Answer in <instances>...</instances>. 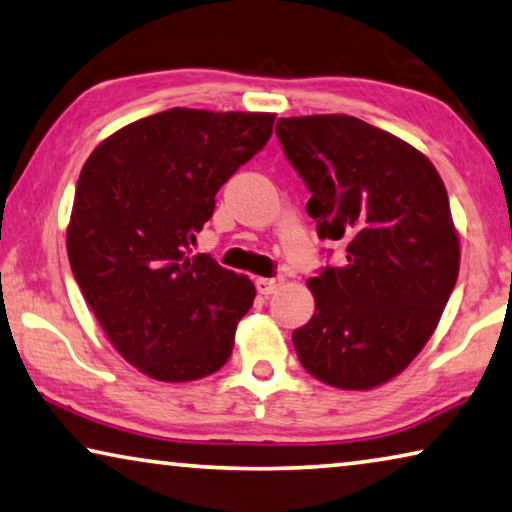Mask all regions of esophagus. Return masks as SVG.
Returning a JSON list of instances; mask_svg holds the SVG:
<instances>
[{"instance_id":"1","label":"esophagus","mask_w":512,"mask_h":512,"mask_svg":"<svg viewBox=\"0 0 512 512\" xmlns=\"http://www.w3.org/2000/svg\"><path fill=\"white\" fill-rule=\"evenodd\" d=\"M282 282H285V280H282L280 276H276V278H257L255 280V287H257L259 294L269 296L273 292H278V289L282 287Z\"/></svg>"}]
</instances>
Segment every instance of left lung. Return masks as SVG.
<instances>
[{
  "mask_svg": "<svg viewBox=\"0 0 512 512\" xmlns=\"http://www.w3.org/2000/svg\"><path fill=\"white\" fill-rule=\"evenodd\" d=\"M276 135L319 239L347 246L342 266L308 278L315 315L292 333L296 356L342 391L386 384L430 340L460 273L444 181L411 144L347 114L278 119Z\"/></svg>",
  "mask_w": 512,
  "mask_h": 512,
  "instance_id": "obj_1",
  "label": "left lung"
}]
</instances>
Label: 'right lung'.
Listing matches in <instances>:
<instances>
[{
  "instance_id": "1",
  "label": "right lung",
  "mask_w": 512,
  "mask_h": 512,
  "mask_svg": "<svg viewBox=\"0 0 512 512\" xmlns=\"http://www.w3.org/2000/svg\"><path fill=\"white\" fill-rule=\"evenodd\" d=\"M273 119L172 108L110 135L82 167L68 262L114 349L151 379H202L232 354L255 285L190 246Z\"/></svg>"
}]
</instances>
